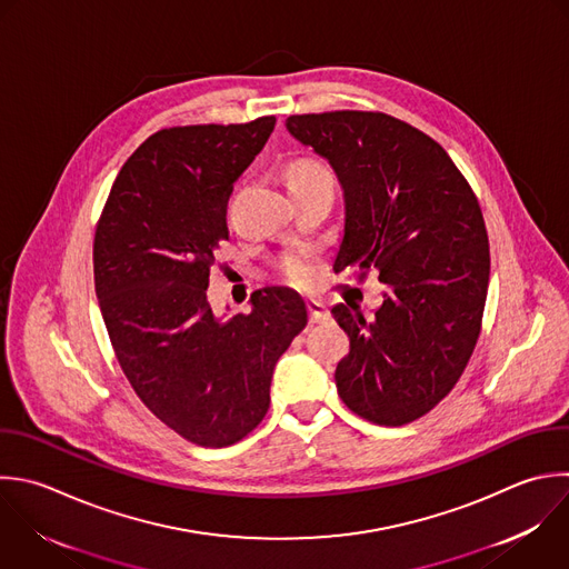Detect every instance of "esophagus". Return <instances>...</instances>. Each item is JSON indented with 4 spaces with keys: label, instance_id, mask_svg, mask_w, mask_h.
Wrapping results in <instances>:
<instances>
[{
    "label": "esophagus",
    "instance_id": "34e87169",
    "mask_svg": "<svg viewBox=\"0 0 569 569\" xmlns=\"http://www.w3.org/2000/svg\"><path fill=\"white\" fill-rule=\"evenodd\" d=\"M307 311H309V322H325L329 318L327 307L318 300H307Z\"/></svg>",
    "mask_w": 569,
    "mask_h": 569
}]
</instances>
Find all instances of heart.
<instances>
[{"instance_id":"1","label":"heart","mask_w":569,"mask_h":569,"mask_svg":"<svg viewBox=\"0 0 569 569\" xmlns=\"http://www.w3.org/2000/svg\"><path fill=\"white\" fill-rule=\"evenodd\" d=\"M320 173H329V169L316 160H296L289 171H287V180L293 178H309V176H320ZM280 271L282 276L298 287H305L311 282L313 278V264H311V256L307 251H291L282 258L280 262Z\"/></svg>"}]
</instances>
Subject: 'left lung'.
Masks as SVG:
<instances>
[{"label":"left lung","instance_id":"8db88e82","mask_svg":"<svg viewBox=\"0 0 569 569\" xmlns=\"http://www.w3.org/2000/svg\"><path fill=\"white\" fill-rule=\"evenodd\" d=\"M287 129L340 180L336 273L378 271L389 287L369 320L349 302L331 309L351 342L338 393L369 422L407 425L453 389L480 333L489 240L478 200L438 142L391 116H291Z\"/></svg>","mask_w":569,"mask_h":569}]
</instances>
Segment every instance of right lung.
<instances>
[{
    "label": "right lung",
    "instance_id": "1",
    "mask_svg": "<svg viewBox=\"0 0 569 569\" xmlns=\"http://www.w3.org/2000/svg\"><path fill=\"white\" fill-rule=\"evenodd\" d=\"M273 127L267 116L153 133L96 229V293L118 362L140 400L200 447L233 445L262 422L273 367L307 325L302 298L282 287L256 291L251 311L227 320L207 302L233 182Z\"/></svg>",
    "mask_w": 569,
    "mask_h": 569
}]
</instances>
